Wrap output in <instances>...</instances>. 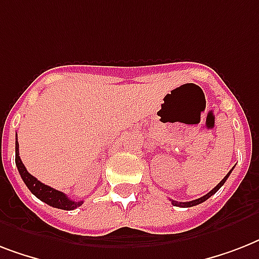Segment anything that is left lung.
Here are the masks:
<instances>
[{"instance_id": "1", "label": "left lung", "mask_w": 259, "mask_h": 259, "mask_svg": "<svg viewBox=\"0 0 259 259\" xmlns=\"http://www.w3.org/2000/svg\"><path fill=\"white\" fill-rule=\"evenodd\" d=\"M231 170H233V169H231ZM231 170H230V172L227 173V175H226L225 179H223V180H222L221 183H219V184H218L217 187H215V188L211 189V191H209V192L207 193V195H204V196L199 197V199H196V200L185 201V203H183V201H175V200H172V204H173V205H177V207H193V205L200 204V203H203V201H205V200H207V199H209V197L212 196L213 193H217L218 189L221 188L222 185H223V184H225V183H226V180L229 179V176H230V173H231Z\"/></svg>"}]
</instances>
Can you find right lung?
<instances>
[{"label":"right lung","instance_id":"1","mask_svg":"<svg viewBox=\"0 0 259 259\" xmlns=\"http://www.w3.org/2000/svg\"><path fill=\"white\" fill-rule=\"evenodd\" d=\"M17 137V134H16ZM16 165H17V169L21 175V179L24 180L25 185L29 188V191L33 193L34 196L40 199L41 201L47 203L51 207H55V208L66 209V211H71V209H75L76 207L83 204V201H74L71 200L70 197H67L66 195L58 189L51 188L48 185L42 184L41 181H38L36 177H33L28 170H26L25 165L22 164L21 158H20V154H18V142L17 138H16Z\"/></svg>","mask_w":259,"mask_h":259}]
</instances>
